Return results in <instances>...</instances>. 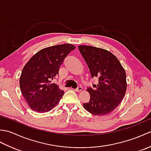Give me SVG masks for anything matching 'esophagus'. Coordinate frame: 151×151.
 Returning a JSON list of instances; mask_svg holds the SVG:
<instances>
[{"label":"esophagus","instance_id":"obj_1","mask_svg":"<svg viewBox=\"0 0 151 151\" xmlns=\"http://www.w3.org/2000/svg\"><path fill=\"white\" fill-rule=\"evenodd\" d=\"M82 90V88L81 86H79V87H78L76 89H74V91H75L76 92H81Z\"/></svg>","mask_w":151,"mask_h":151}]
</instances>
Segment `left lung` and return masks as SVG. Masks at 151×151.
<instances>
[{
	"label": "left lung",
	"mask_w": 151,
	"mask_h": 151,
	"mask_svg": "<svg viewBox=\"0 0 151 151\" xmlns=\"http://www.w3.org/2000/svg\"><path fill=\"white\" fill-rule=\"evenodd\" d=\"M78 49L91 78H99L97 85L87 89L90 99L83 104L84 108L95 115L109 114L124 97L127 88L125 70L117 57L107 50L88 45H80Z\"/></svg>",
	"instance_id": "8db88e82"
}]
</instances>
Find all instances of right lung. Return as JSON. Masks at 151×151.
Segmentation results:
<instances>
[{"instance_id":"1","label":"right lung","mask_w":151,"mask_h":151,"mask_svg":"<svg viewBox=\"0 0 151 151\" xmlns=\"http://www.w3.org/2000/svg\"><path fill=\"white\" fill-rule=\"evenodd\" d=\"M75 48L71 44L45 48L35 54L24 65L19 85L32 110L38 113L47 112L60 102L64 91L52 81L58 75L65 58Z\"/></svg>"}]
</instances>
